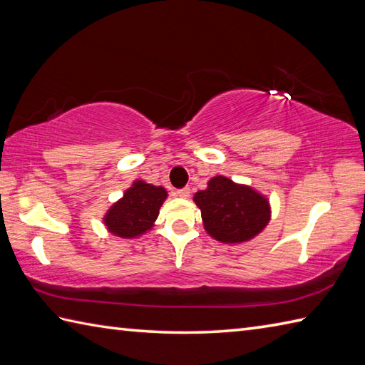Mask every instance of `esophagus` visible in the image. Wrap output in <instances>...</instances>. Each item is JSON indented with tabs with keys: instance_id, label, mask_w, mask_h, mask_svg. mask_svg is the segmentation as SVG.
<instances>
[{
	"instance_id": "obj_1",
	"label": "esophagus",
	"mask_w": 365,
	"mask_h": 365,
	"mask_svg": "<svg viewBox=\"0 0 365 365\" xmlns=\"http://www.w3.org/2000/svg\"><path fill=\"white\" fill-rule=\"evenodd\" d=\"M175 195L178 196V197H183V199H187V197H190V195H191V190L187 187V188H182V190H177V192Z\"/></svg>"
}]
</instances>
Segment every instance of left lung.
Listing matches in <instances>:
<instances>
[{"label": "left lung", "instance_id": "obj_1", "mask_svg": "<svg viewBox=\"0 0 365 365\" xmlns=\"http://www.w3.org/2000/svg\"><path fill=\"white\" fill-rule=\"evenodd\" d=\"M192 199L200 208L207 234L221 243L250 242L271 218L265 196L224 175L210 178L207 188L197 191Z\"/></svg>", "mask_w": 365, "mask_h": 365}]
</instances>
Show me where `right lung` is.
<instances>
[{"mask_svg":"<svg viewBox=\"0 0 365 365\" xmlns=\"http://www.w3.org/2000/svg\"><path fill=\"white\" fill-rule=\"evenodd\" d=\"M166 197L168 191L163 187L135 180L118 202H114L106 212L103 218L105 226L113 235L120 238L143 235L153 227L160 207Z\"/></svg>","mask_w":365,"mask_h":365,"instance_id":"obj_1","label":"right lung"}]
</instances>
